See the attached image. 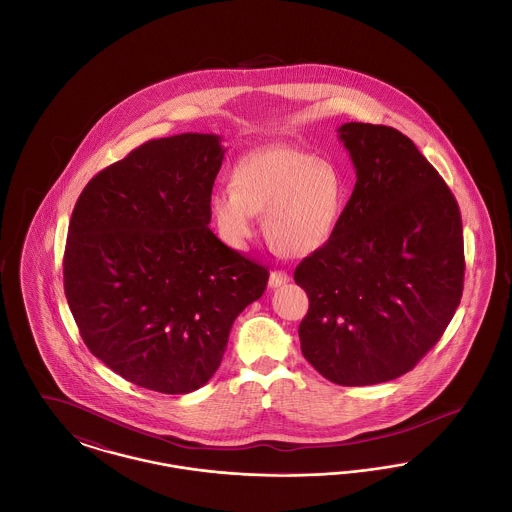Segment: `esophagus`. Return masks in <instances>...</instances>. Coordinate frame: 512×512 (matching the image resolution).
I'll list each match as a JSON object with an SVG mask.
<instances>
[{
    "label": "esophagus",
    "mask_w": 512,
    "mask_h": 512,
    "mask_svg": "<svg viewBox=\"0 0 512 512\" xmlns=\"http://www.w3.org/2000/svg\"><path fill=\"white\" fill-rule=\"evenodd\" d=\"M290 282V276H288V272H284V270H272L270 272V278H268V286L274 290V288H280V286H284V284H288Z\"/></svg>",
    "instance_id": "esophagus-1"
}]
</instances>
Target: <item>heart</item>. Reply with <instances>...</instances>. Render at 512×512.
Returning a JSON list of instances; mask_svg holds the SVG:
<instances>
[{
	"label": "heart",
	"instance_id": "obj_1",
	"mask_svg": "<svg viewBox=\"0 0 512 512\" xmlns=\"http://www.w3.org/2000/svg\"><path fill=\"white\" fill-rule=\"evenodd\" d=\"M345 205L340 169L295 147L247 153L232 171V188L211 197V215L224 242L245 247L265 213L268 242L282 253L305 257L334 236Z\"/></svg>",
	"mask_w": 512,
	"mask_h": 512
}]
</instances>
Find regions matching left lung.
I'll return each instance as SVG.
<instances>
[{
	"label": "left lung",
	"instance_id": "1",
	"mask_svg": "<svg viewBox=\"0 0 512 512\" xmlns=\"http://www.w3.org/2000/svg\"><path fill=\"white\" fill-rule=\"evenodd\" d=\"M338 132L357 182L334 236L293 272L309 295L299 340L326 380L372 386L413 370L455 315L463 220L411 138L368 122Z\"/></svg>",
	"mask_w": 512,
	"mask_h": 512
}]
</instances>
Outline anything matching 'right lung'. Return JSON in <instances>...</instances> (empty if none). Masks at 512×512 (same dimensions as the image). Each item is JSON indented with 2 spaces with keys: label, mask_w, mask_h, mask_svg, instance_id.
<instances>
[{
  "label": "right lung",
  "mask_w": 512,
  "mask_h": 512,
  "mask_svg": "<svg viewBox=\"0 0 512 512\" xmlns=\"http://www.w3.org/2000/svg\"><path fill=\"white\" fill-rule=\"evenodd\" d=\"M220 136L151 140L98 172L74 205L63 257L80 336L124 380L190 393L217 372L268 270L209 228Z\"/></svg>",
  "instance_id": "add662e5"
}]
</instances>
